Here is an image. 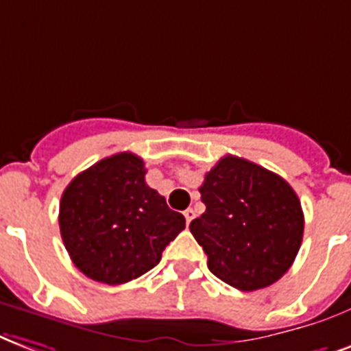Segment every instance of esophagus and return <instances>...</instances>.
<instances>
[{"label": "esophagus", "instance_id": "esophagus-1", "mask_svg": "<svg viewBox=\"0 0 351 351\" xmlns=\"http://www.w3.org/2000/svg\"><path fill=\"white\" fill-rule=\"evenodd\" d=\"M194 216H195V213L192 210V208H186V210H184V219H186V225H189L190 221L194 219Z\"/></svg>", "mask_w": 351, "mask_h": 351}]
</instances>
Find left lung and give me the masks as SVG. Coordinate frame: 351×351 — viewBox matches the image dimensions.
Returning <instances> with one entry per match:
<instances>
[{
  "mask_svg": "<svg viewBox=\"0 0 351 351\" xmlns=\"http://www.w3.org/2000/svg\"><path fill=\"white\" fill-rule=\"evenodd\" d=\"M206 210L190 232L206 265L225 284L256 291L282 278L304 234L298 195L286 179L236 156H225L199 186Z\"/></svg>",
  "mask_w": 351,
  "mask_h": 351,
  "instance_id": "obj_1",
  "label": "left lung"
}]
</instances>
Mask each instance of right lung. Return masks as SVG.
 I'll return each mask as SVG.
<instances>
[{"label": "right lung", "instance_id": "obj_1", "mask_svg": "<svg viewBox=\"0 0 351 351\" xmlns=\"http://www.w3.org/2000/svg\"><path fill=\"white\" fill-rule=\"evenodd\" d=\"M141 157L122 152L78 173L62 194L60 234L88 278L119 286L148 273L184 229L183 214L145 181Z\"/></svg>", "mask_w": 351, "mask_h": 351}]
</instances>
